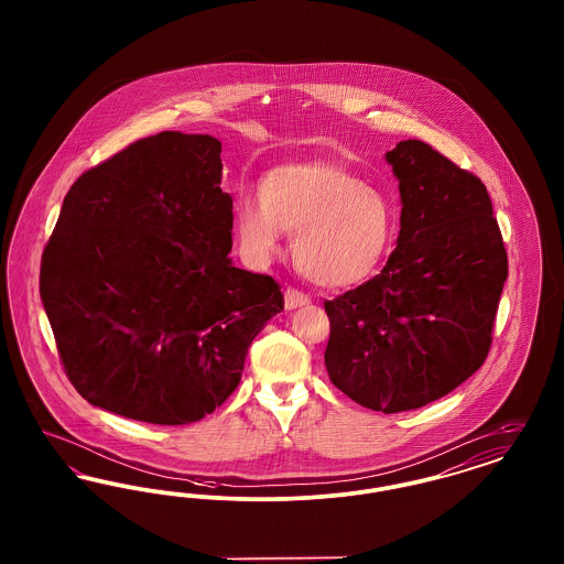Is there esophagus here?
Here are the masks:
<instances>
[{"mask_svg":"<svg viewBox=\"0 0 564 564\" xmlns=\"http://www.w3.org/2000/svg\"><path fill=\"white\" fill-rule=\"evenodd\" d=\"M311 302V297L304 294V292H300V290H295V288H288L285 290V308H297V306H304V304H308Z\"/></svg>","mask_w":564,"mask_h":564,"instance_id":"34e87169","label":"esophagus"}]
</instances>
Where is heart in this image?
I'll return each mask as SVG.
<instances>
[{
  "mask_svg": "<svg viewBox=\"0 0 564 564\" xmlns=\"http://www.w3.org/2000/svg\"><path fill=\"white\" fill-rule=\"evenodd\" d=\"M235 226L242 251L269 262L295 232L294 260L323 288L370 279L398 239V209L387 192L338 164H295L267 175L260 196H241Z\"/></svg>",
  "mask_w": 564,
  "mask_h": 564,
  "instance_id": "heart-1",
  "label": "heart"
}]
</instances>
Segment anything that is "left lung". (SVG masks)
I'll use <instances>...</instances> for the list:
<instances>
[{"instance_id":"8db88e82","label":"left lung","mask_w":564,"mask_h":564,"mask_svg":"<svg viewBox=\"0 0 564 564\" xmlns=\"http://www.w3.org/2000/svg\"><path fill=\"white\" fill-rule=\"evenodd\" d=\"M387 162L402 194L398 247L380 274L323 306L329 380L395 414L444 398L482 366L508 253L480 177L419 139L400 141Z\"/></svg>"}]
</instances>
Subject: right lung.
<instances>
[{"label": "right lung", "mask_w": 564, "mask_h": 564, "mask_svg": "<svg viewBox=\"0 0 564 564\" xmlns=\"http://www.w3.org/2000/svg\"><path fill=\"white\" fill-rule=\"evenodd\" d=\"M221 143L162 131L84 171L40 267L58 359L86 402L152 425L212 414L241 382L281 285L232 267Z\"/></svg>", "instance_id": "add662e5"}]
</instances>
